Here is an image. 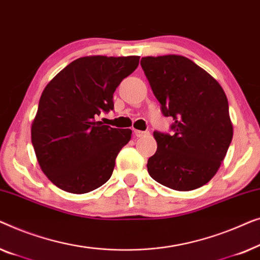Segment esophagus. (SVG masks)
<instances>
[{"label": "esophagus", "mask_w": 260, "mask_h": 260, "mask_svg": "<svg viewBox=\"0 0 260 260\" xmlns=\"http://www.w3.org/2000/svg\"><path fill=\"white\" fill-rule=\"evenodd\" d=\"M134 134L137 138H144V137H147L149 134V132L147 131H134Z\"/></svg>", "instance_id": "esophagus-1"}]
</instances>
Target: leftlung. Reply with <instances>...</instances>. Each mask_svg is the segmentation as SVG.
<instances>
[{"mask_svg":"<svg viewBox=\"0 0 260 260\" xmlns=\"http://www.w3.org/2000/svg\"><path fill=\"white\" fill-rule=\"evenodd\" d=\"M171 134L154 132L158 148L148 159L151 177L175 191H192L217 173L233 137L229 102L217 80L180 55L146 56L140 62Z\"/></svg>","mask_w":260,"mask_h":260,"instance_id":"left-lung-1","label":"left lung"}]
</instances>
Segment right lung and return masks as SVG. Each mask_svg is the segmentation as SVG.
I'll use <instances>...</instances> for the list:
<instances>
[{
	"mask_svg": "<svg viewBox=\"0 0 260 260\" xmlns=\"http://www.w3.org/2000/svg\"><path fill=\"white\" fill-rule=\"evenodd\" d=\"M139 56H86L73 61L46 86L31 125V144L47 178L82 194L112 177L132 131L98 121L114 108L113 94L139 64Z\"/></svg>",
	"mask_w": 260,
	"mask_h": 260,
	"instance_id": "add662e5",
	"label": "right lung"
}]
</instances>
